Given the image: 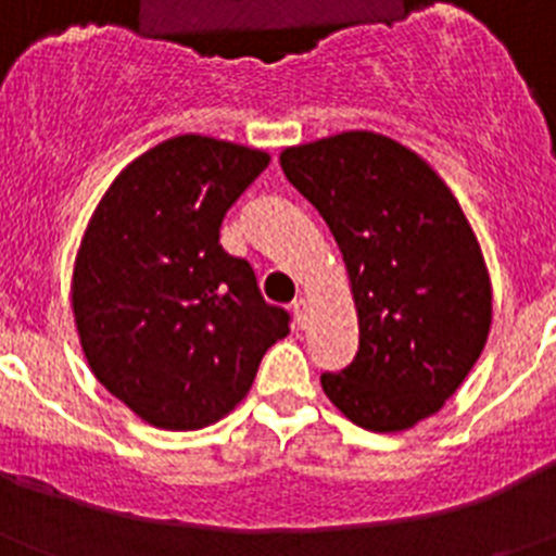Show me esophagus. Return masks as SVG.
I'll list each match as a JSON object with an SVG mask.
<instances>
[{"mask_svg":"<svg viewBox=\"0 0 556 556\" xmlns=\"http://www.w3.org/2000/svg\"><path fill=\"white\" fill-rule=\"evenodd\" d=\"M292 312H294V323H298V326H301V328H306L308 312H312V308H308L306 298H298V301L292 303Z\"/></svg>","mask_w":556,"mask_h":556,"instance_id":"1","label":"esophagus"}]
</instances>
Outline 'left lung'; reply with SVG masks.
Segmentation results:
<instances>
[{"label": "left lung", "instance_id": "left-lung-1", "mask_svg": "<svg viewBox=\"0 0 556 556\" xmlns=\"http://www.w3.org/2000/svg\"><path fill=\"white\" fill-rule=\"evenodd\" d=\"M281 166L331 228L358 312L356 356L323 372V390L362 429H412L488 342L493 298L473 230L437 172L378 132L289 147Z\"/></svg>", "mask_w": 556, "mask_h": 556}]
</instances>
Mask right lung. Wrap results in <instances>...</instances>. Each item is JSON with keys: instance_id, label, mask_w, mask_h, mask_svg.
<instances>
[{"instance_id": "add662e5", "label": "right lung", "mask_w": 556, "mask_h": 556, "mask_svg": "<svg viewBox=\"0 0 556 556\" xmlns=\"http://www.w3.org/2000/svg\"><path fill=\"white\" fill-rule=\"evenodd\" d=\"M267 152L178 136L119 172L75 264L77 331L97 381L141 420L203 429L253 387L292 314L262 298L219 225Z\"/></svg>"}]
</instances>
